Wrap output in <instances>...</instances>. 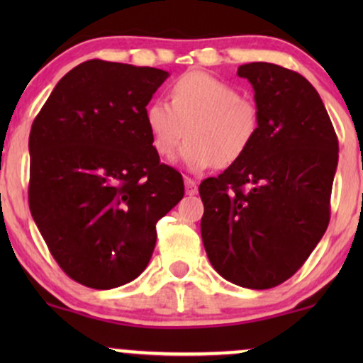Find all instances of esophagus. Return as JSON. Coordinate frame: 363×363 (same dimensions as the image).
Listing matches in <instances>:
<instances>
[{
	"instance_id": "1",
	"label": "esophagus",
	"mask_w": 363,
	"mask_h": 363,
	"mask_svg": "<svg viewBox=\"0 0 363 363\" xmlns=\"http://www.w3.org/2000/svg\"><path fill=\"white\" fill-rule=\"evenodd\" d=\"M184 186H186V193L189 196H193L198 193V182L191 177H184Z\"/></svg>"
}]
</instances>
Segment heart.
Masks as SVG:
<instances>
[{"mask_svg":"<svg viewBox=\"0 0 363 363\" xmlns=\"http://www.w3.org/2000/svg\"><path fill=\"white\" fill-rule=\"evenodd\" d=\"M145 121L160 157H172L187 135L181 162L191 172L211 165L228 167L244 157L259 131V107L240 97L230 83L208 73L179 77L167 101L150 102Z\"/></svg>","mask_w":363,"mask_h":363,"instance_id":"1","label":"heart"}]
</instances>
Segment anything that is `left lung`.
<instances>
[{
	"instance_id": "left-lung-1",
	"label": "left lung",
	"mask_w": 363,
	"mask_h": 363,
	"mask_svg": "<svg viewBox=\"0 0 363 363\" xmlns=\"http://www.w3.org/2000/svg\"><path fill=\"white\" fill-rule=\"evenodd\" d=\"M259 131L240 160L199 184L201 237L225 280L266 290L289 280L326 232L338 138L319 94L302 74L249 62Z\"/></svg>"
}]
</instances>
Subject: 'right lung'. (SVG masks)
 Instances as JSON below:
<instances>
[{"mask_svg": "<svg viewBox=\"0 0 363 363\" xmlns=\"http://www.w3.org/2000/svg\"><path fill=\"white\" fill-rule=\"evenodd\" d=\"M167 72L90 60L57 82L32 123L28 206L74 281L109 290L143 273L155 225L184 196L160 164L145 111Z\"/></svg>", "mask_w": 363, "mask_h": 363, "instance_id": "add662e5", "label": "right lung"}]
</instances>
